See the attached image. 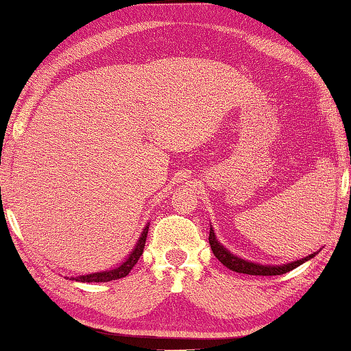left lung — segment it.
I'll return each instance as SVG.
<instances>
[{
	"mask_svg": "<svg viewBox=\"0 0 351 351\" xmlns=\"http://www.w3.org/2000/svg\"><path fill=\"white\" fill-rule=\"evenodd\" d=\"M209 243H210V247H212V252L215 257L221 261V263L226 266V268L232 269L235 272H241V274H249V276H280V274H287V272L293 271L297 266H300L302 263H305L310 258H313L314 254H310L308 257L302 258V260H297V261H291V263L287 265H280V266H271V265H260V263H254V261H247V260H243L240 257H237V255L230 254V251H228L221 243L217 240L215 232H213V229L210 228V232H209Z\"/></svg>",
	"mask_w": 351,
	"mask_h": 351,
	"instance_id": "obj_1",
	"label": "left lung"
}]
</instances>
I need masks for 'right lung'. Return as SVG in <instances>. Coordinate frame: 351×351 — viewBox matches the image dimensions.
Wrapping results in <instances>:
<instances>
[{
    "label": "right lung",
    "instance_id": "obj_1",
    "mask_svg": "<svg viewBox=\"0 0 351 351\" xmlns=\"http://www.w3.org/2000/svg\"><path fill=\"white\" fill-rule=\"evenodd\" d=\"M147 234H148V224L142 230V234L139 237L138 243H136L134 249L132 254L128 255V258L123 261L121 266H117L114 269L110 271H102V272H94V274H86V276H79V277H71V280L75 282H111V280H117V278H122L130 274V271L133 269V266L138 263L139 257L144 252V246H145V240H147Z\"/></svg>",
    "mask_w": 351,
    "mask_h": 351
}]
</instances>
